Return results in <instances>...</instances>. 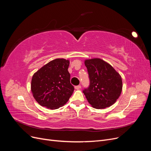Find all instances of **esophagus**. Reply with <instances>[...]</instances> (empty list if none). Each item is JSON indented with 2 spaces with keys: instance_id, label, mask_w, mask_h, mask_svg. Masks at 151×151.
Here are the masks:
<instances>
[{
  "instance_id": "obj_1",
  "label": "esophagus",
  "mask_w": 151,
  "mask_h": 151,
  "mask_svg": "<svg viewBox=\"0 0 151 151\" xmlns=\"http://www.w3.org/2000/svg\"><path fill=\"white\" fill-rule=\"evenodd\" d=\"M75 89L77 90H79L80 89H81V86L79 85V86H75Z\"/></svg>"
}]
</instances>
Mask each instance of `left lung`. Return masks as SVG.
<instances>
[{
	"instance_id": "left-lung-1",
	"label": "left lung",
	"mask_w": 151,
	"mask_h": 151,
	"mask_svg": "<svg viewBox=\"0 0 151 151\" xmlns=\"http://www.w3.org/2000/svg\"><path fill=\"white\" fill-rule=\"evenodd\" d=\"M90 85L83 93L93 108L109 107L120 97L122 91L121 76L110 64L102 59L95 58L85 60Z\"/></svg>"
}]
</instances>
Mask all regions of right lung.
<instances>
[{
    "label": "right lung",
    "instance_id": "add662e5",
    "mask_svg": "<svg viewBox=\"0 0 151 151\" xmlns=\"http://www.w3.org/2000/svg\"><path fill=\"white\" fill-rule=\"evenodd\" d=\"M69 60L57 58L35 72L31 79V89L39 104L50 109L64 105L74 92L68 71Z\"/></svg>",
    "mask_w": 151,
    "mask_h": 151
}]
</instances>
